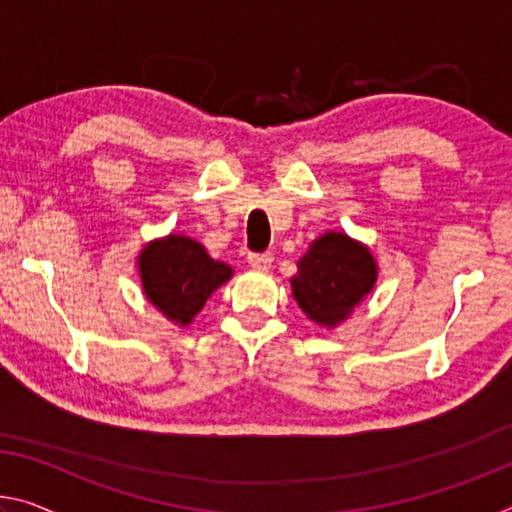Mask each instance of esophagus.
<instances>
[{
    "label": "esophagus",
    "mask_w": 512,
    "mask_h": 512,
    "mask_svg": "<svg viewBox=\"0 0 512 512\" xmlns=\"http://www.w3.org/2000/svg\"><path fill=\"white\" fill-rule=\"evenodd\" d=\"M248 264L253 266V269H257V271H266V269H271L273 255L271 253H250L248 255Z\"/></svg>",
    "instance_id": "obj_1"
}]
</instances>
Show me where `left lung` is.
Segmentation results:
<instances>
[{"instance_id":"left-lung-1","label":"left lung","mask_w":512,"mask_h":512,"mask_svg":"<svg viewBox=\"0 0 512 512\" xmlns=\"http://www.w3.org/2000/svg\"><path fill=\"white\" fill-rule=\"evenodd\" d=\"M376 278L378 266L367 246L344 232H326L298 262L291 291L314 323L335 328L362 303Z\"/></svg>"}]
</instances>
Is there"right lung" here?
Listing matches in <instances>:
<instances>
[{
  "instance_id": "obj_1",
  "label": "right lung",
  "mask_w": 512,
  "mask_h": 512,
  "mask_svg": "<svg viewBox=\"0 0 512 512\" xmlns=\"http://www.w3.org/2000/svg\"><path fill=\"white\" fill-rule=\"evenodd\" d=\"M139 273L145 298L166 319L186 326L207 298L232 278V266L209 257L202 243L168 234L141 250Z\"/></svg>"
}]
</instances>
